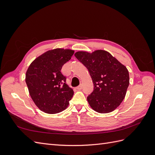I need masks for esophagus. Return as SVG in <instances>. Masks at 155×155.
I'll return each mask as SVG.
<instances>
[{
	"mask_svg": "<svg viewBox=\"0 0 155 155\" xmlns=\"http://www.w3.org/2000/svg\"><path fill=\"white\" fill-rule=\"evenodd\" d=\"M76 88L77 89V90H81V89L82 88V85H79V86H78V87H77Z\"/></svg>",
	"mask_w": 155,
	"mask_h": 155,
	"instance_id": "34e87169",
	"label": "esophagus"
}]
</instances>
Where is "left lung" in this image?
<instances>
[{"label": "left lung", "instance_id": "1", "mask_svg": "<svg viewBox=\"0 0 155 155\" xmlns=\"http://www.w3.org/2000/svg\"><path fill=\"white\" fill-rule=\"evenodd\" d=\"M74 55L92 78L94 91L87 97L91 107L99 113L114 110L123 101L129 85L127 68L105 50L79 51Z\"/></svg>", "mask_w": 155, "mask_h": 155}]
</instances>
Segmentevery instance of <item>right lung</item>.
<instances>
[{"label": "right lung", "instance_id": "add662e5", "mask_svg": "<svg viewBox=\"0 0 155 155\" xmlns=\"http://www.w3.org/2000/svg\"><path fill=\"white\" fill-rule=\"evenodd\" d=\"M74 50L55 48L46 51L30 64L25 81L33 101L48 114H56L66 109L74 95L61 70L71 59Z\"/></svg>", "mask_w": 155, "mask_h": 155}]
</instances>
